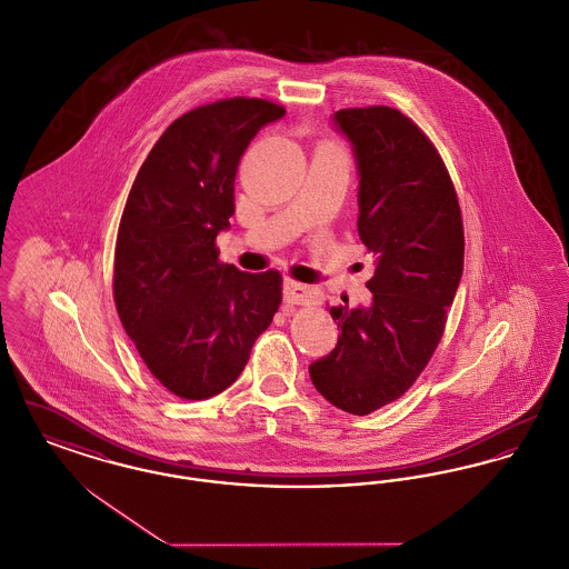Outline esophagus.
Returning <instances> with one entry per match:
<instances>
[{"label":"esophagus","instance_id":"34e87169","mask_svg":"<svg viewBox=\"0 0 569 569\" xmlns=\"http://www.w3.org/2000/svg\"><path fill=\"white\" fill-rule=\"evenodd\" d=\"M283 300L288 305H305V302H316L318 300V290L305 283H298L292 279L283 281Z\"/></svg>","mask_w":569,"mask_h":569}]
</instances>
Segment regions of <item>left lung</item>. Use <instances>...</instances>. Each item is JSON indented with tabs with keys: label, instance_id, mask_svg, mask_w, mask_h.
<instances>
[{
	"label": "left lung",
	"instance_id": "obj_1",
	"mask_svg": "<svg viewBox=\"0 0 569 569\" xmlns=\"http://www.w3.org/2000/svg\"><path fill=\"white\" fill-rule=\"evenodd\" d=\"M358 170V237L376 256L371 305L332 307L335 350L309 365L316 390L353 416L399 399L443 335L462 274L457 191L433 142L388 107L332 114Z\"/></svg>",
	"mask_w": 569,
	"mask_h": 569
}]
</instances>
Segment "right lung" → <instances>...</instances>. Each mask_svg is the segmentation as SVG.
Segmentation results:
<instances>
[{
  "label": "right lung",
  "instance_id": "add662e5",
  "mask_svg": "<svg viewBox=\"0 0 569 569\" xmlns=\"http://www.w3.org/2000/svg\"><path fill=\"white\" fill-rule=\"evenodd\" d=\"M286 110L230 98L174 119L128 196L114 247V305L151 376L202 401L243 373L281 305V274L221 264L247 144Z\"/></svg>",
  "mask_w": 569,
  "mask_h": 569
}]
</instances>
